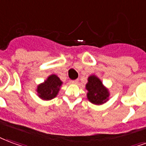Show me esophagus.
I'll return each mask as SVG.
<instances>
[{"mask_svg":"<svg viewBox=\"0 0 146 146\" xmlns=\"http://www.w3.org/2000/svg\"><path fill=\"white\" fill-rule=\"evenodd\" d=\"M71 82H72V84H77L78 82V79H76V80H72Z\"/></svg>","mask_w":146,"mask_h":146,"instance_id":"esophagus-1","label":"esophagus"}]
</instances>
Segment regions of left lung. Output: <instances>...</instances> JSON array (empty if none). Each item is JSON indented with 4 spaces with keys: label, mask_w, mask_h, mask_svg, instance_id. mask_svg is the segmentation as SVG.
I'll use <instances>...</instances> for the list:
<instances>
[{
    "label": "left lung",
    "mask_w": 146,
    "mask_h": 146,
    "mask_svg": "<svg viewBox=\"0 0 146 146\" xmlns=\"http://www.w3.org/2000/svg\"><path fill=\"white\" fill-rule=\"evenodd\" d=\"M87 99L95 105H102L109 100V89L104 86L100 78L92 74L88 77V82L86 85Z\"/></svg>",
    "instance_id": "8db88e82"
}]
</instances>
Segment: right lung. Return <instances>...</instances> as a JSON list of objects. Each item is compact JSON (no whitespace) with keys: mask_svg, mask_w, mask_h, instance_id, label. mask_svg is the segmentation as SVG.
Returning <instances> with one entry per match:
<instances>
[{"mask_svg":"<svg viewBox=\"0 0 146 146\" xmlns=\"http://www.w3.org/2000/svg\"><path fill=\"white\" fill-rule=\"evenodd\" d=\"M62 85L63 82L56 74H50L43 82L37 86V96L42 100H50L57 96Z\"/></svg>","mask_w":146,"mask_h":146,"instance_id":"obj_1","label":"right lung"}]
</instances>
